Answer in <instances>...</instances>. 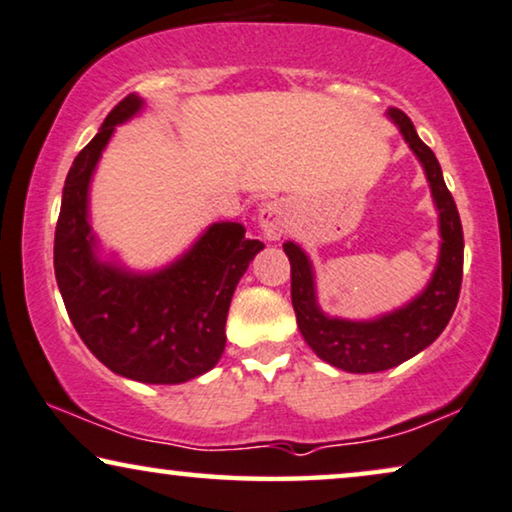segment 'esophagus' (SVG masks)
I'll list each match as a JSON object with an SVG mask.
<instances>
[{
    "label": "esophagus",
    "mask_w": 512,
    "mask_h": 512,
    "mask_svg": "<svg viewBox=\"0 0 512 512\" xmlns=\"http://www.w3.org/2000/svg\"><path fill=\"white\" fill-rule=\"evenodd\" d=\"M290 224V206L283 199H274L262 203L260 210H257V227L262 229V234L269 238V241H278L285 231H288Z\"/></svg>",
    "instance_id": "obj_1"
}]
</instances>
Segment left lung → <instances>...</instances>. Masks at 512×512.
<instances>
[{"label": "left lung", "mask_w": 512, "mask_h": 512, "mask_svg": "<svg viewBox=\"0 0 512 512\" xmlns=\"http://www.w3.org/2000/svg\"><path fill=\"white\" fill-rule=\"evenodd\" d=\"M386 117L398 128L407 147L424 168L435 213H438V262L424 290L398 309L372 318L356 320L330 316L318 304L316 269H313L309 252L295 241L283 243L292 271V309H295L304 342L320 360L353 374L391 370L431 346L452 318L463 276V229L440 163L431 147L421 142L405 112L388 109Z\"/></svg>", "instance_id": "obj_1"}]
</instances>
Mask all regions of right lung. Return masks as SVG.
<instances>
[{
  "label": "right lung",
  "mask_w": 512,
  "mask_h": 512,
  "mask_svg": "<svg viewBox=\"0 0 512 512\" xmlns=\"http://www.w3.org/2000/svg\"><path fill=\"white\" fill-rule=\"evenodd\" d=\"M131 93L72 161L63 187L53 267L67 316L107 370L142 384H185L222 358L231 297L264 248L241 222H213L175 260L131 269L91 224V182L117 126L142 114Z\"/></svg>",
  "instance_id": "add662e5"
}]
</instances>
